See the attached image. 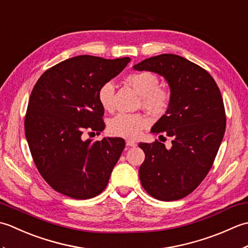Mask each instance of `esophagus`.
Returning a JSON list of instances; mask_svg holds the SVG:
<instances>
[{"mask_svg":"<svg viewBox=\"0 0 248 248\" xmlns=\"http://www.w3.org/2000/svg\"><path fill=\"white\" fill-rule=\"evenodd\" d=\"M125 145L129 146V147H135L136 143L132 140H125Z\"/></svg>","mask_w":248,"mask_h":248,"instance_id":"34e87169","label":"esophagus"}]
</instances>
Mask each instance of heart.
Wrapping results in <instances>:
<instances>
[{"label":"heart","mask_w":248,"mask_h":248,"mask_svg":"<svg viewBox=\"0 0 248 248\" xmlns=\"http://www.w3.org/2000/svg\"><path fill=\"white\" fill-rule=\"evenodd\" d=\"M125 81L139 93L141 107L150 113L160 115L167 109L170 101V93L167 88L159 86V78L155 73L134 72L125 78ZM114 93L115 85L112 81L103 83L98 89V101L104 109H113ZM147 124L148 119L143 115L119 113L110 119L108 129L114 135L134 139Z\"/></svg>","instance_id":"heart-1"}]
</instances>
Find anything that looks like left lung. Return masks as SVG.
<instances>
[{
    "label": "left lung",
    "instance_id": "1",
    "mask_svg": "<svg viewBox=\"0 0 248 248\" xmlns=\"http://www.w3.org/2000/svg\"><path fill=\"white\" fill-rule=\"evenodd\" d=\"M133 69L157 73L170 89L168 108L151 133L170 136L171 147L157 140L139 144L145 152L140 183L159 200L181 199L202 183L217 155L226 129L222 94L207 71L179 55L149 57Z\"/></svg>",
    "mask_w": 248,
    "mask_h": 248
}]
</instances>
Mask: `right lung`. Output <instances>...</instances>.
Here are the masks:
<instances>
[{
  "mask_svg": "<svg viewBox=\"0 0 248 248\" xmlns=\"http://www.w3.org/2000/svg\"><path fill=\"white\" fill-rule=\"evenodd\" d=\"M130 61L78 55L50 68L35 84L25 116V136L37 170L56 192L89 199L108 186L124 140L93 141L84 140L83 133L104 130L98 89Z\"/></svg>",
  "mask_w": 248,
  "mask_h": 248,
  "instance_id": "add662e5",
  "label": "right lung"
}]
</instances>
